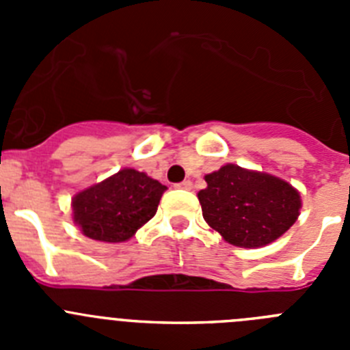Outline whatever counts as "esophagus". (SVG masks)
<instances>
[{
	"label": "esophagus",
	"mask_w": 350,
	"mask_h": 350,
	"mask_svg": "<svg viewBox=\"0 0 350 350\" xmlns=\"http://www.w3.org/2000/svg\"><path fill=\"white\" fill-rule=\"evenodd\" d=\"M175 187H178V189H187V191H189L191 187H193V182H191V180H184V182H180V184L175 185Z\"/></svg>",
	"instance_id": "34e87169"
}]
</instances>
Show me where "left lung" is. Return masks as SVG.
I'll use <instances>...</instances> for the list:
<instances>
[{
  "label": "left lung",
  "instance_id": "8db88e82",
  "mask_svg": "<svg viewBox=\"0 0 350 350\" xmlns=\"http://www.w3.org/2000/svg\"><path fill=\"white\" fill-rule=\"evenodd\" d=\"M205 180L198 193L203 219L231 245H268L298 219V191L273 175L226 165Z\"/></svg>",
  "mask_w": 350,
  "mask_h": 350
}]
</instances>
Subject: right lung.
<instances>
[{
	"label": "right lung",
	"instance_id": "right-lung-1",
	"mask_svg": "<svg viewBox=\"0 0 350 350\" xmlns=\"http://www.w3.org/2000/svg\"><path fill=\"white\" fill-rule=\"evenodd\" d=\"M166 185L124 168L73 198V221L98 242H126L156 215Z\"/></svg>",
	"mask_w": 350,
	"mask_h": 350
}]
</instances>
